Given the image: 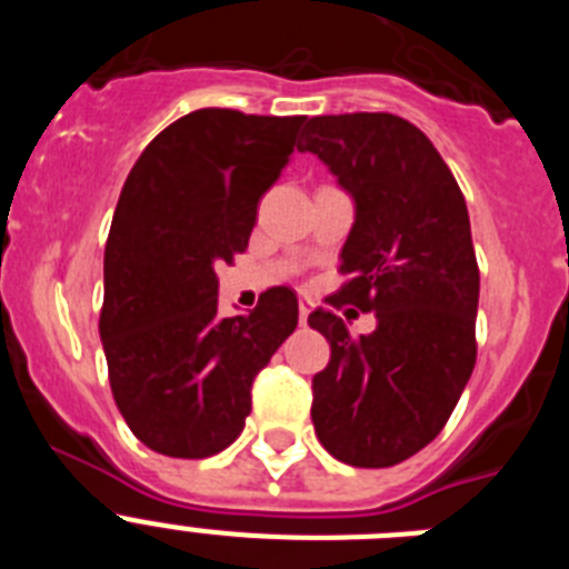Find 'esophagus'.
Instances as JSON below:
<instances>
[{
	"label": "esophagus",
	"instance_id": "34e87169",
	"mask_svg": "<svg viewBox=\"0 0 569 569\" xmlns=\"http://www.w3.org/2000/svg\"><path fill=\"white\" fill-rule=\"evenodd\" d=\"M310 308H313V305H310L308 299H301V301H299V321H301V325H308Z\"/></svg>",
	"mask_w": 569,
	"mask_h": 569
}]
</instances>
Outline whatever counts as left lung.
I'll use <instances>...</instances> for the list:
<instances>
[{"label": "left lung", "mask_w": 569, "mask_h": 569, "mask_svg": "<svg viewBox=\"0 0 569 569\" xmlns=\"http://www.w3.org/2000/svg\"><path fill=\"white\" fill-rule=\"evenodd\" d=\"M299 150L356 204L347 281L328 301L376 313L367 336H350L333 310L308 316L330 341L313 376L316 436L345 465L393 467L441 433L476 365L479 264L465 196L433 142L393 113L313 116Z\"/></svg>", "instance_id": "left-lung-1"}]
</instances>
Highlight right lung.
<instances>
[{"label":"right lung","instance_id":"1","mask_svg":"<svg viewBox=\"0 0 569 569\" xmlns=\"http://www.w3.org/2000/svg\"><path fill=\"white\" fill-rule=\"evenodd\" d=\"M301 122L193 110L128 173L104 244L99 336L116 407L156 453L208 459L233 445L256 373L299 325L290 288L224 319L216 268L248 248L259 199L288 164Z\"/></svg>","mask_w":569,"mask_h":569}]
</instances>
